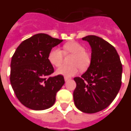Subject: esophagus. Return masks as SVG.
Returning <instances> with one entry per match:
<instances>
[{
	"label": "esophagus",
	"instance_id": "1",
	"mask_svg": "<svg viewBox=\"0 0 131 131\" xmlns=\"http://www.w3.org/2000/svg\"><path fill=\"white\" fill-rule=\"evenodd\" d=\"M70 80V78H67V77H64V80H65L66 82L67 81H68V80Z\"/></svg>",
	"mask_w": 131,
	"mask_h": 131
}]
</instances>
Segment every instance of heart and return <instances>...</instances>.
Instances as JSON below:
<instances>
[{"instance_id":"1","label":"heart","mask_w":131,"mask_h":131,"mask_svg":"<svg viewBox=\"0 0 131 131\" xmlns=\"http://www.w3.org/2000/svg\"><path fill=\"white\" fill-rule=\"evenodd\" d=\"M63 51L65 53H71L73 56L71 60V65H62L58 67L56 73L64 77H71L76 75L81 69H85L90 65L91 59L89 54L85 52V48L80 43L77 42L66 43L63 46ZM64 53L58 47L52 48L48 54V61L51 64L59 67L63 61Z\"/></svg>"}]
</instances>
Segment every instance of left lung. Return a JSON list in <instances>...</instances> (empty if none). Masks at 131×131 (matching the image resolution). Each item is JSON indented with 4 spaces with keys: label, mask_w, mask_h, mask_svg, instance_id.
Returning a JSON list of instances; mask_svg holds the SVG:
<instances>
[{
    "label": "left lung",
    "mask_w": 131,
    "mask_h": 131,
    "mask_svg": "<svg viewBox=\"0 0 131 131\" xmlns=\"http://www.w3.org/2000/svg\"><path fill=\"white\" fill-rule=\"evenodd\" d=\"M82 39L91 46V62L81 77L74 78L73 101L78 110L92 114L106 108L117 96L122 85V64L115 47L105 40L95 35Z\"/></svg>",
    "instance_id": "8db88e82"
}]
</instances>
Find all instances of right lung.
Segmentation results:
<instances>
[{"instance_id": "obj_1", "label": "right lung", "mask_w": 131, "mask_h": 131, "mask_svg": "<svg viewBox=\"0 0 131 131\" xmlns=\"http://www.w3.org/2000/svg\"><path fill=\"white\" fill-rule=\"evenodd\" d=\"M62 41L39 33L21 42L14 52L10 83L17 99L26 107L43 110L56 102V94L64 79L62 75L50 76L54 69L48 57L51 49Z\"/></svg>"}]
</instances>
